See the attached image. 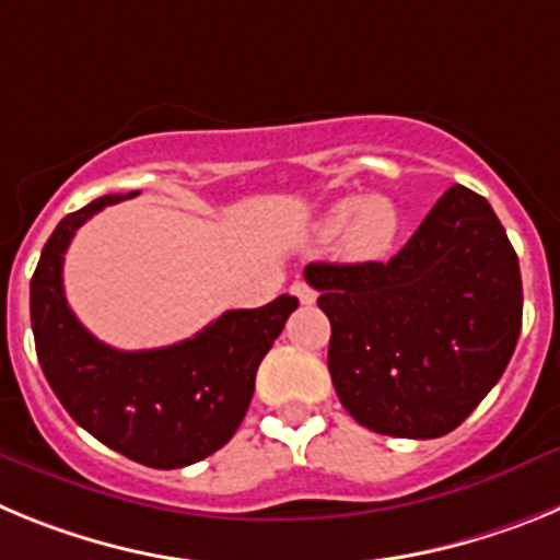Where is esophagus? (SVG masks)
I'll return each instance as SVG.
<instances>
[{"mask_svg":"<svg viewBox=\"0 0 560 560\" xmlns=\"http://www.w3.org/2000/svg\"><path fill=\"white\" fill-rule=\"evenodd\" d=\"M291 294H294L303 305H311L316 300V291L311 289L308 283H294V285H291Z\"/></svg>","mask_w":560,"mask_h":560,"instance_id":"1","label":"esophagus"}]
</instances>
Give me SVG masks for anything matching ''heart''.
<instances>
[{
    "label": "heart",
    "instance_id": "heart-1",
    "mask_svg": "<svg viewBox=\"0 0 560 560\" xmlns=\"http://www.w3.org/2000/svg\"><path fill=\"white\" fill-rule=\"evenodd\" d=\"M339 236L341 255L350 260H381L395 249L400 235V212L387 196H350L325 212L319 235Z\"/></svg>",
    "mask_w": 560,
    "mask_h": 560
}]
</instances>
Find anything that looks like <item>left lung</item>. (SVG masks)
Returning <instances> with one entry per match:
<instances>
[{"label":"left lung","mask_w":560,"mask_h":560,"mask_svg":"<svg viewBox=\"0 0 560 560\" xmlns=\"http://www.w3.org/2000/svg\"><path fill=\"white\" fill-rule=\"evenodd\" d=\"M330 319L341 407L389 438L457 429L502 378L522 330V275L482 196L448 187L387 264H308Z\"/></svg>","instance_id":"obj_1"}]
</instances>
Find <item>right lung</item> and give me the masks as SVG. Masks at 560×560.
<instances>
[{"instance_id":"right-lung-1","label":"right lung","mask_w":560,"mask_h":560,"mask_svg":"<svg viewBox=\"0 0 560 560\" xmlns=\"http://www.w3.org/2000/svg\"><path fill=\"white\" fill-rule=\"evenodd\" d=\"M128 196L69 212L30 280V319L49 387L78 427L148 468H185L237 432L264 355L296 308L283 294L264 308L226 311L192 339L156 350H114L89 334L63 296V255L78 226Z\"/></svg>"}]
</instances>
